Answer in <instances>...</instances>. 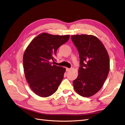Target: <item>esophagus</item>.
Returning a JSON list of instances; mask_svg holds the SVG:
<instances>
[{
	"mask_svg": "<svg viewBox=\"0 0 125 125\" xmlns=\"http://www.w3.org/2000/svg\"><path fill=\"white\" fill-rule=\"evenodd\" d=\"M70 70V68H66V71H69Z\"/></svg>",
	"mask_w": 125,
	"mask_h": 125,
	"instance_id": "obj_1",
	"label": "esophagus"
}]
</instances>
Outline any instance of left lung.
Returning a JSON list of instances; mask_svg holds the SVG:
<instances>
[{"label": "left lung", "mask_w": 125, "mask_h": 125, "mask_svg": "<svg viewBox=\"0 0 125 125\" xmlns=\"http://www.w3.org/2000/svg\"><path fill=\"white\" fill-rule=\"evenodd\" d=\"M71 39L80 58L79 74L73 81L74 89L79 95L90 97L101 89L109 71V59L104 45L91 35H74Z\"/></svg>", "instance_id": "obj_1"}]
</instances>
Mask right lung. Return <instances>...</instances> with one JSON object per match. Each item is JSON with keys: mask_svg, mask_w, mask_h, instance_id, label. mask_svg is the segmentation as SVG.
Masks as SVG:
<instances>
[{"mask_svg": "<svg viewBox=\"0 0 125 125\" xmlns=\"http://www.w3.org/2000/svg\"><path fill=\"white\" fill-rule=\"evenodd\" d=\"M69 35H54L43 33L35 37L25 51L23 58L25 78L37 95L53 94L63 78L65 68L54 65L57 49L69 39Z\"/></svg>", "mask_w": 125, "mask_h": 125, "instance_id": "obj_1", "label": "right lung"}]
</instances>
